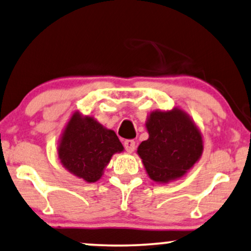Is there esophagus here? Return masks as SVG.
I'll use <instances>...</instances> for the list:
<instances>
[{
  "mask_svg": "<svg viewBox=\"0 0 251 251\" xmlns=\"http://www.w3.org/2000/svg\"><path fill=\"white\" fill-rule=\"evenodd\" d=\"M123 145H125L126 151L128 152H132L134 151V148H136V143H134V140H132V139L126 140Z\"/></svg>",
  "mask_w": 251,
  "mask_h": 251,
  "instance_id": "1",
  "label": "esophagus"
}]
</instances>
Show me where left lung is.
<instances>
[{"label":"left lung","mask_w":251,"mask_h":251,"mask_svg":"<svg viewBox=\"0 0 251 251\" xmlns=\"http://www.w3.org/2000/svg\"><path fill=\"white\" fill-rule=\"evenodd\" d=\"M146 128L150 138L139 145L137 152L155 182L179 179L201 158V133L180 108L151 112Z\"/></svg>","instance_id":"1"}]
</instances>
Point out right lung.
Here are the masks:
<instances>
[{
	"mask_svg": "<svg viewBox=\"0 0 251 251\" xmlns=\"http://www.w3.org/2000/svg\"><path fill=\"white\" fill-rule=\"evenodd\" d=\"M122 151L113 130L75 112L61 137L59 158L69 172L90 183L100 179L112 155Z\"/></svg>",
	"mask_w": 251,
	"mask_h": 251,
	"instance_id": "add662e5",
	"label": "right lung"
}]
</instances>
